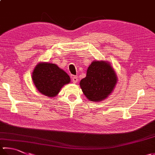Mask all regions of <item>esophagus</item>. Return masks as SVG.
<instances>
[{
    "mask_svg": "<svg viewBox=\"0 0 155 155\" xmlns=\"http://www.w3.org/2000/svg\"><path fill=\"white\" fill-rule=\"evenodd\" d=\"M72 81L74 84H76L78 81V78L77 76H73L72 77Z\"/></svg>",
    "mask_w": 155,
    "mask_h": 155,
    "instance_id": "esophagus-1",
    "label": "esophagus"
}]
</instances>
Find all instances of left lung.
<instances>
[{"mask_svg": "<svg viewBox=\"0 0 155 155\" xmlns=\"http://www.w3.org/2000/svg\"><path fill=\"white\" fill-rule=\"evenodd\" d=\"M117 77L111 64L106 61H94L86 71L80 86L84 94L90 101L101 102L113 92Z\"/></svg>", "mask_w": 155, "mask_h": 155, "instance_id": "left-lung-1", "label": "left lung"}]
</instances>
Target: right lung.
I'll use <instances>...</instances> for the list:
<instances>
[{
    "label": "right lung",
    "mask_w": 155,
    "mask_h": 155,
    "mask_svg": "<svg viewBox=\"0 0 155 155\" xmlns=\"http://www.w3.org/2000/svg\"><path fill=\"white\" fill-rule=\"evenodd\" d=\"M31 79L37 90L46 96H56L65 84L70 83L69 75L56 64L40 62L35 67Z\"/></svg>",
    "instance_id": "add662e5"
}]
</instances>
